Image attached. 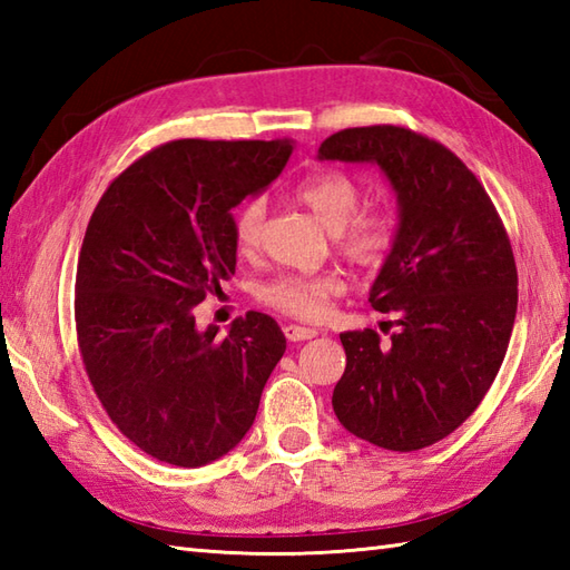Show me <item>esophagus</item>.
Wrapping results in <instances>:
<instances>
[{"label":"esophagus","instance_id":"obj_1","mask_svg":"<svg viewBox=\"0 0 570 570\" xmlns=\"http://www.w3.org/2000/svg\"><path fill=\"white\" fill-rule=\"evenodd\" d=\"M284 335H286L292 343H301V341H311V337H316L318 331H316V328H306V325L288 323V325H284Z\"/></svg>","mask_w":570,"mask_h":570}]
</instances>
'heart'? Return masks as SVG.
Wrapping results in <instances>:
<instances>
[{"instance_id": "heart-1", "label": "heart", "mask_w": 570, "mask_h": 570, "mask_svg": "<svg viewBox=\"0 0 570 570\" xmlns=\"http://www.w3.org/2000/svg\"><path fill=\"white\" fill-rule=\"evenodd\" d=\"M294 196L318 217L335 237V247L360 269L377 272L392 259L399 242V225L392 210L362 208L360 180L345 171H321L296 186ZM266 223V200L254 196L233 215V242L239 254H254L262 247ZM343 292V282L333 274L301 276L278 274L257 288L262 304L301 321H316L328 311L331 298Z\"/></svg>"}]
</instances>
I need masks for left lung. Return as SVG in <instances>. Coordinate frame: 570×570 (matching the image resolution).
<instances>
[{
	"label": "left lung",
	"mask_w": 570,
	"mask_h": 570,
	"mask_svg": "<svg viewBox=\"0 0 570 570\" xmlns=\"http://www.w3.org/2000/svg\"><path fill=\"white\" fill-rule=\"evenodd\" d=\"M318 159L377 164L399 200L396 249L370 292L396 333H341L333 411L362 441L419 451L453 433L498 377L517 316L510 237L475 174L414 129L335 131Z\"/></svg>",
	"instance_id": "8db88e82"
}]
</instances>
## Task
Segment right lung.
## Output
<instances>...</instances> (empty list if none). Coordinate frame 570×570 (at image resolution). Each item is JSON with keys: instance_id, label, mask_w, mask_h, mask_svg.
<instances>
[{"instance_id": "right-lung-1", "label": "right lung", "mask_w": 570, "mask_h": 570, "mask_svg": "<svg viewBox=\"0 0 570 570\" xmlns=\"http://www.w3.org/2000/svg\"><path fill=\"white\" fill-rule=\"evenodd\" d=\"M292 141L161 144L119 174L78 257L76 331L107 416L139 451L200 468L245 439L286 350L259 311L198 331L196 306L235 274L233 210L282 174Z\"/></svg>"}]
</instances>
